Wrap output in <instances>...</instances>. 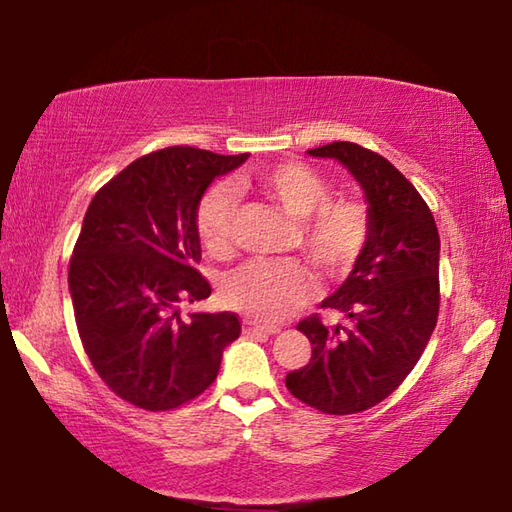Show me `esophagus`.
<instances>
[{"label":"esophagus","instance_id":"esophagus-1","mask_svg":"<svg viewBox=\"0 0 512 512\" xmlns=\"http://www.w3.org/2000/svg\"><path fill=\"white\" fill-rule=\"evenodd\" d=\"M244 332L255 336V334H277L280 332V327L275 325H262V323H255V320H244Z\"/></svg>","mask_w":512,"mask_h":512}]
</instances>
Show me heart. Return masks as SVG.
Listing matches in <instances>:
<instances>
[{
    "label": "heart",
    "mask_w": 512,
    "mask_h": 512,
    "mask_svg": "<svg viewBox=\"0 0 512 512\" xmlns=\"http://www.w3.org/2000/svg\"><path fill=\"white\" fill-rule=\"evenodd\" d=\"M266 201L298 221V246L311 266L327 277L348 273L372 235L366 203L332 198V187L316 169L298 160L271 164L255 176ZM237 198L225 185L207 192L196 210L198 237L212 255H228L235 237ZM314 282L298 262H248L225 275V305L248 318L275 323L305 302Z\"/></svg>",
    "instance_id": "b5f03b06"
}]
</instances>
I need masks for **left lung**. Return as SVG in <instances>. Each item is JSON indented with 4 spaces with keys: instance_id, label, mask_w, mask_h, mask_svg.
I'll list each match as a JSON object with an SVG mask.
<instances>
[{
    "instance_id": "1",
    "label": "left lung",
    "mask_w": 512,
    "mask_h": 512,
    "mask_svg": "<svg viewBox=\"0 0 512 512\" xmlns=\"http://www.w3.org/2000/svg\"><path fill=\"white\" fill-rule=\"evenodd\" d=\"M309 155L339 160L359 180L372 235L348 280L320 302L350 325L325 327L318 314L300 320L311 359L289 372L287 388L311 409L350 415L386 400L427 348L440 307V237L418 189L379 153L332 142Z\"/></svg>"
}]
</instances>
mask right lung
<instances>
[{
	"mask_svg": "<svg viewBox=\"0 0 512 512\" xmlns=\"http://www.w3.org/2000/svg\"><path fill=\"white\" fill-rule=\"evenodd\" d=\"M248 160L194 146L142 155L94 194L69 259L83 350L112 393L144 411H171L205 393L237 314H180L210 298L198 273V203L216 176Z\"/></svg>",
	"mask_w": 512,
	"mask_h": 512,
	"instance_id": "add662e5",
	"label": "right lung"
}]
</instances>
